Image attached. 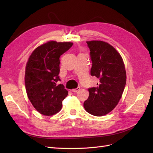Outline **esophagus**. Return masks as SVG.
<instances>
[{
    "mask_svg": "<svg viewBox=\"0 0 153 153\" xmlns=\"http://www.w3.org/2000/svg\"><path fill=\"white\" fill-rule=\"evenodd\" d=\"M80 87H77V88H76V89H71V91H72L73 92H78V91L80 90Z\"/></svg>",
    "mask_w": 153,
    "mask_h": 153,
    "instance_id": "1",
    "label": "esophagus"
}]
</instances>
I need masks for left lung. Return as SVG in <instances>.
<instances>
[{
  "mask_svg": "<svg viewBox=\"0 0 153 153\" xmlns=\"http://www.w3.org/2000/svg\"><path fill=\"white\" fill-rule=\"evenodd\" d=\"M92 61L91 76L100 80L97 87L88 89L89 96L84 106L88 113L103 116L118 104L126 82V73L121 55L102 41H87Z\"/></svg>",
  "mask_w": 153,
  "mask_h": 153,
  "instance_id": "obj_1",
  "label": "left lung"
}]
</instances>
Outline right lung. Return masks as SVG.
Wrapping results in <instances>:
<instances>
[{
    "mask_svg": "<svg viewBox=\"0 0 153 153\" xmlns=\"http://www.w3.org/2000/svg\"><path fill=\"white\" fill-rule=\"evenodd\" d=\"M71 42L50 41L37 47L28 59L25 68V84L27 96L37 111L44 115H53L62 108L68 91L60 80V57L70 48Z\"/></svg>",
    "mask_w": 153,
    "mask_h": 153,
    "instance_id": "right-lung-1",
    "label": "right lung"
}]
</instances>
